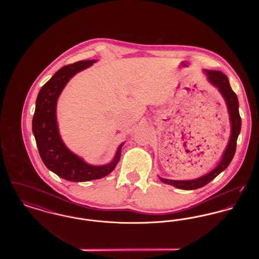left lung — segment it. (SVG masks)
Returning <instances> with one entry per match:
<instances>
[{"mask_svg": "<svg viewBox=\"0 0 259 259\" xmlns=\"http://www.w3.org/2000/svg\"><path fill=\"white\" fill-rule=\"evenodd\" d=\"M208 75L209 81L218 87L221 91L222 96L225 99L228 111L230 115V122H231V137L229 144L225 149V152L223 154L221 163L218 165V167L209 172L208 175L201 177L196 180L192 181H172V180H166L161 179L162 183L174 185L178 188L185 189V190H191V189H197L204 185L209 184L210 181H212L217 176H219L221 172L227 168V166L230 164L231 160L234 157L236 146H237V139L239 133L241 131V116L239 113V102L237 95L229 84L228 78L225 74L220 71H205Z\"/></svg>", "mask_w": 259, "mask_h": 259, "instance_id": "left-lung-1", "label": "left lung"}]
</instances>
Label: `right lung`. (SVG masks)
<instances>
[{
    "label": "right lung",
    "instance_id": "1",
    "mask_svg": "<svg viewBox=\"0 0 259 259\" xmlns=\"http://www.w3.org/2000/svg\"><path fill=\"white\" fill-rule=\"evenodd\" d=\"M95 60H82L64 66L40 88L33 117V133L41 160L50 171L70 182H88L98 180L113 171L120 158L118 148L113 161L105 166L88 165L71 152L63 144L56 121V103L69 79L91 66Z\"/></svg>",
    "mask_w": 259,
    "mask_h": 259
}]
</instances>
